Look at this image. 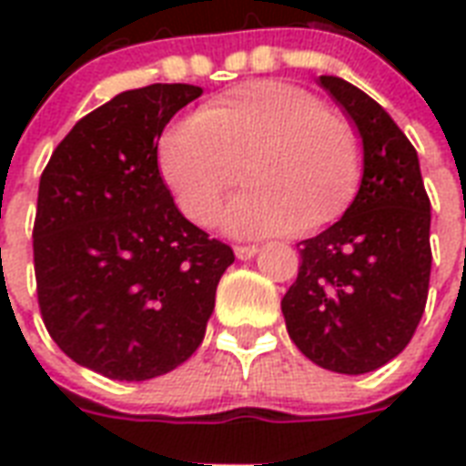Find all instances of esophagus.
<instances>
[{"label": "esophagus", "mask_w": 466, "mask_h": 466, "mask_svg": "<svg viewBox=\"0 0 466 466\" xmlns=\"http://www.w3.org/2000/svg\"><path fill=\"white\" fill-rule=\"evenodd\" d=\"M256 251H258V247H254V244H248V247H234V254H237V258H241V261H247V258L256 256Z\"/></svg>", "instance_id": "1"}]
</instances>
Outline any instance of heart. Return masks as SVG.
<instances>
[{
	"label": "heart",
	"instance_id": "heart-1",
	"mask_svg": "<svg viewBox=\"0 0 466 466\" xmlns=\"http://www.w3.org/2000/svg\"><path fill=\"white\" fill-rule=\"evenodd\" d=\"M161 178L190 222L225 215L234 237L314 234L339 222L362 183L360 135L311 91L251 82L215 98L161 137Z\"/></svg>",
	"mask_w": 466,
	"mask_h": 466
}]
</instances>
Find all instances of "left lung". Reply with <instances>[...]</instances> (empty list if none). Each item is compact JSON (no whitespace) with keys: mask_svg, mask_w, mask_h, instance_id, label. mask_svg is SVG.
<instances>
[{"mask_svg":"<svg viewBox=\"0 0 466 466\" xmlns=\"http://www.w3.org/2000/svg\"><path fill=\"white\" fill-rule=\"evenodd\" d=\"M362 140V183L343 218L299 241L283 298L292 343L319 368L362 375L416 333L431 283V200L419 155L390 113L340 76H319Z\"/></svg>","mask_w":466,"mask_h":466,"instance_id":"obj_1","label":"left lung"}]
</instances>
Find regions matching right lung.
<instances>
[{
  "mask_svg": "<svg viewBox=\"0 0 466 466\" xmlns=\"http://www.w3.org/2000/svg\"><path fill=\"white\" fill-rule=\"evenodd\" d=\"M203 94L123 91L84 116L40 176L33 263L43 324L76 365L142 382L203 343L234 251L183 218L157 164L161 130Z\"/></svg>",
  "mask_w": 466,
  "mask_h": 466,
  "instance_id": "1",
  "label": "right lung"
}]
</instances>
